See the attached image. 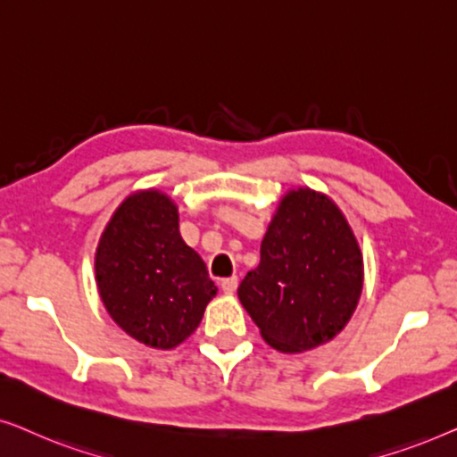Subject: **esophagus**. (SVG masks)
I'll list each match as a JSON object with an SVG mask.
<instances>
[{"label":"esophagus","instance_id":"34e87169","mask_svg":"<svg viewBox=\"0 0 457 457\" xmlns=\"http://www.w3.org/2000/svg\"><path fill=\"white\" fill-rule=\"evenodd\" d=\"M220 287H222V291L227 293V295H233V293L237 291V278H235V277L224 278L222 283H220Z\"/></svg>","mask_w":457,"mask_h":457}]
</instances>
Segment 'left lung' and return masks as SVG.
<instances>
[{
  "label": "left lung",
  "mask_w": 457,
  "mask_h": 457,
  "mask_svg": "<svg viewBox=\"0 0 457 457\" xmlns=\"http://www.w3.org/2000/svg\"><path fill=\"white\" fill-rule=\"evenodd\" d=\"M361 287L364 258L345 214L324 193L297 187L280 197L260 264L237 295L268 345L302 353L345 328Z\"/></svg>",
  "instance_id": "left-lung-1"
}]
</instances>
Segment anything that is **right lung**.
Returning a JSON list of instances; mask_svg holds the SVG:
<instances>
[{"mask_svg":"<svg viewBox=\"0 0 457 457\" xmlns=\"http://www.w3.org/2000/svg\"><path fill=\"white\" fill-rule=\"evenodd\" d=\"M96 283L112 320L154 349L195 333L216 285L179 230V208L160 189L130 193L96 249Z\"/></svg>","mask_w":457,"mask_h":457,"instance_id":"1","label":"right lung"}]
</instances>
